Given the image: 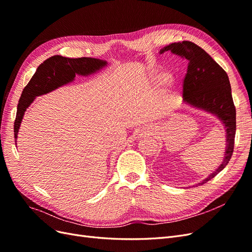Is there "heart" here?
I'll return each instance as SVG.
<instances>
[{
	"label": "heart",
	"mask_w": 252,
	"mask_h": 252,
	"mask_svg": "<svg viewBox=\"0 0 252 252\" xmlns=\"http://www.w3.org/2000/svg\"><path fill=\"white\" fill-rule=\"evenodd\" d=\"M170 81H171V77L169 74H161L158 77V82L161 84V85H164V86L167 85V84H169ZM178 100H179V95L177 94H172L170 95V101L172 103H177Z\"/></svg>",
	"instance_id": "obj_1"
}]
</instances>
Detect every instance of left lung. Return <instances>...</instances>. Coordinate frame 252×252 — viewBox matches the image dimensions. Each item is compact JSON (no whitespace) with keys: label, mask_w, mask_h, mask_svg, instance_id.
Masks as SVG:
<instances>
[{"label":"left lung","mask_w":252,"mask_h":252,"mask_svg":"<svg viewBox=\"0 0 252 252\" xmlns=\"http://www.w3.org/2000/svg\"><path fill=\"white\" fill-rule=\"evenodd\" d=\"M165 51H171L188 61L187 73L183 82L184 102L194 108L215 114L225 126L226 149L223 162L216 171L199 183V185H203L225 168L233 154L236 113L230 82L223 68L192 42L169 44L159 50V53Z\"/></svg>","instance_id":"1"}]
</instances>
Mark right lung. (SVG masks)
Masks as SVG:
<instances>
[{
	"instance_id": "obj_1",
	"label": "right lung",
	"mask_w": 252,
	"mask_h": 252,
	"mask_svg": "<svg viewBox=\"0 0 252 252\" xmlns=\"http://www.w3.org/2000/svg\"><path fill=\"white\" fill-rule=\"evenodd\" d=\"M107 64L106 61L94 58L70 59L62 56H53L45 60L37 67L35 73L26 87L23 89L21 94L13 126L16 142L24 113L36 96L48 94L52 90L72 82L75 74L86 77V75L101 70L103 67L107 66Z\"/></svg>"
}]
</instances>
